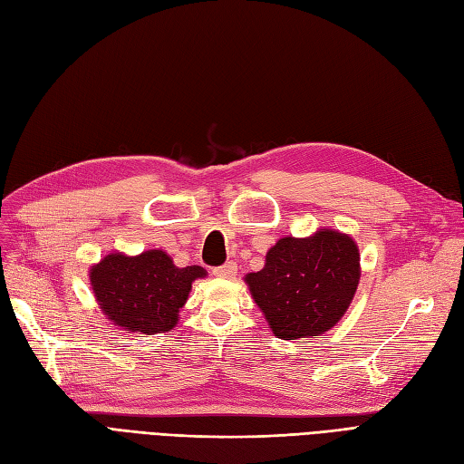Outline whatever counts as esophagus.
Here are the masks:
<instances>
[{
    "instance_id": "obj_1",
    "label": "esophagus",
    "mask_w": 464,
    "mask_h": 464,
    "mask_svg": "<svg viewBox=\"0 0 464 464\" xmlns=\"http://www.w3.org/2000/svg\"><path fill=\"white\" fill-rule=\"evenodd\" d=\"M214 276L223 277V279H231L237 276V264L235 262H226L223 266L214 267Z\"/></svg>"
}]
</instances>
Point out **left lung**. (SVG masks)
Here are the masks:
<instances>
[{
  "instance_id": "left-lung-1",
  "label": "left lung",
  "mask_w": 464,
  "mask_h": 464,
  "mask_svg": "<svg viewBox=\"0 0 464 464\" xmlns=\"http://www.w3.org/2000/svg\"><path fill=\"white\" fill-rule=\"evenodd\" d=\"M245 279L276 337H314L347 312L361 256L351 237L320 229L310 238H281L267 250L264 270Z\"/></svg>"
}]
</instances>
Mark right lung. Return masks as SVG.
<instances>
[{
    "label": "right lung",
    "instance_id": "1",
    "mask_svg": "<svg viewBox=\"0 0 464 464\" xmlns=\"http://www.w3.org/2000/svg\"><path fill=\"white\" fill-rule=\"evenodd\" d=\"M204 276L200 266L177 267L163 250H146L134 258L108 254L91 270L96 301L108 320L146 335L171 330L192 281Z\"/></svg>",
    "mask_w": 464,
    "mask_h": 464
}]
</instances>
